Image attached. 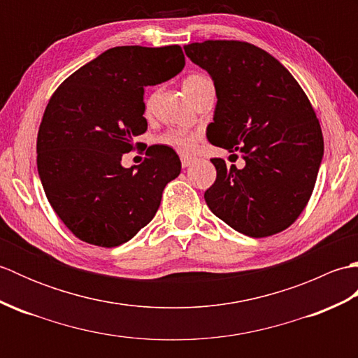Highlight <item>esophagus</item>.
Instances as JSON below:
<instances>
[{
    "mask_svg": "<svg viewBox=\"0 0 358 358\" xmlns=\"http://www.w3.org/2000/svg\"><path fill=\"white\" fill-rule=\"evenodd\" d=\"M194 162H195V158H194V157H189V155H181V166H183V167L191 166Z\"/></svg>",
    "mask_w": 358,
    "mask_h": 358,
    "instance_id": "obj_1",
    "label": "esophagus"
}]
</instances>
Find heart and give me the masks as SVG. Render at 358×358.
Instances as JSON below:
<instances>
[{"instance_id": "1", "label": "heart", "mask_w": 358, "mask_h": 358, "mask_svg": "<svg viewBox=\"0 0 358 358\" xmlns=\"http://www.w3.org/2000/svg\"><path fill=\"white\" fill-rule=\"evenodd\" d=\"M209 83L212 81L206 77V75L194 73V75H189V77L183 81V89L185 92L191 96V100H194V96L199 94L204 86H208ZM162 141L167 144V146L177 148L181 150H192L196 146V141H199V135H195L189 131H169L163 135Z\"/></svg>"}]
</instances>
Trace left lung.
Returning a JSON list of instances; mask_svg holds the SVG:
<instances>
[{
	"label": "left lung",
	"mask_w": 358,
	"mask_h": 358,
	"mask_svg": "<svg viewBox=\"0 0 358 358\" xmlns=\"http://www.w3.org/2000/svg\"><path fill=\"white\" fill-rule=\"evenodd\" d=\"M191 62L214 81L217 106L208 140L240 150L246 166L212 158L217 180L209 209L252 238L291 226L306 208L323 158V134L299 83L268 52L245 41L185 45Z\"/></svg>",
	"instance_id": "1"
}]
</instances>
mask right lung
Returning <instances> with one entry per match:
<instances>
[{"mask_svg":"<svg viewBox=\"0 0 358 358\" xmlns=\"http://www.w3.org/2000/svg\"><path fill=\"white\" fill-rule=\"evenodd\" d=\"M183 67L177 44L118 45L80 67L52 95L38 131L36 166L50 206L75 237L120 246L155 217L166 185L180 175L177 152L155 144L129 169L121 157L148 131L144 87Z\"/></svg>","mask_w":358,"mask_h":358,"instance_id":"right-lung-1","label":"right lung"}]
</instances>
